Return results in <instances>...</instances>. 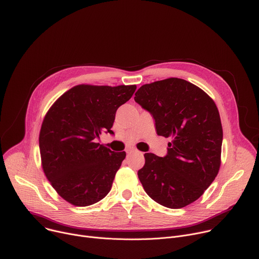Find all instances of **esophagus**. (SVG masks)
<instances>
[{
  "mask_svg": "<svg viewBox=\"0 0 259 259\" xmlns=\"http://www.w3.org/2000/svg\"><path fill=\"white\" fill-rule=\"evenodd\" d=\"M126 152H127V155L129 156V155L133 154L134 152H136V149H134V148H130V149H128Z\"/></svg>",
  "mask_w": 259,
  "mask_h": 259,
  "instance_id": "esophagus-1",
  "label": "esophagus"
}]
</instances>
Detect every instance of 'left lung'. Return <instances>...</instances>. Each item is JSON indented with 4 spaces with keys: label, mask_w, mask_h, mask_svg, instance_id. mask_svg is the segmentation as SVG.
<instances>
[{
    "label": "left lung",
    "mask_w": 259,
    "mask_h": 259,
    "mask_svg": "<svg viewBox=\"0 0 259 259\" xmlns=\"http://www.w3.org/2000/svg\"><path fill=\"white\" fill-rule=\"evenodd\" d=\"M134 100L152 114L158 135L172 137L164 157L145 154V166L137 174L145 191L169 208L192 203L220 168L223 131L215 102L181 78L144 84Z\"/></svg>",
    "instance_id": "obj_1"
}]
</instances>
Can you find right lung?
I'll list each match as a JSON object with an SVG mask.
<instances>
[{
    "label": "right lung",
    "mask_w": 259,
    "mask_h": 259,
    "mask_svg": "<svg viewBox=\"0 0 259 259\" xmlns=\"http://www.w3.org/2000/svg\"><path fill=\"white\" fill-rule=\"evenodd\" d=\"M136 85H89L70 89L46 113L39 135L43 171L68 202L87 206L104 198L126 157L96 143L102 132L113 134L116 109Z\"/></svg>",
    "instance_id": "right-lung-1"
}]
</instances>
